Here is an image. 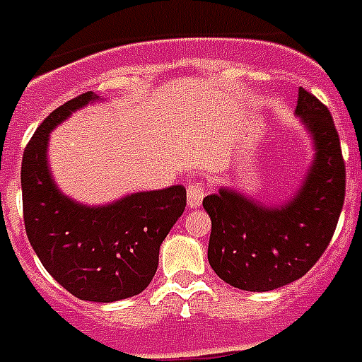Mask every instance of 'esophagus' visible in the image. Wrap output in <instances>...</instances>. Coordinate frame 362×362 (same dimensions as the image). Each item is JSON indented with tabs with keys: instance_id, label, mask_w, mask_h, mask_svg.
Listing matches in <instances>:
<instances>
[{
	"instance_id": "obj_1",
	"label": "esophagus",
	"mask_w": 362,
	"mask_h": 362,
	"mask_svg": "<svg viewBox=\"0 0 362 362\" xmlns=\"http://www.w3.org/2000/svg\"><path fill=\"white\" fill-rule=\"evenodd\" d=\"M204 197H206V187L204 183L197 181V183L189 185V189H187V204H189V208H200V204H202Z\"/></svg>"
}]
</instances>
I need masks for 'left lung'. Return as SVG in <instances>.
Returning a JSON list of instances; mask_svg holds the SVG:
<instances>
[{"instance_id": "8db88e82", "label": "left lung", "mask_w": 362, "mask_h": 362, "mask_svg": "<svg viewBox=\"0 0 362 362\" xmlns=\"http://www.w3.org/2000/svg\"><path fill=\"white\" fill-rule=\"evenodd\" d=\"M296 116L313 141V162L294 197L265 206L221 187L204 198L211 219L208 262L227 284L269 292L298 281L330 244L346 197V164L328 108L300 88Z\"/></svg>"}]
</instances>
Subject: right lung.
Listing matches in <instances>:
<instances>
[{
  "label": "right lung",
  "instance_id": "right-lung-1",
  "mask_svg": "<svg viewBox=\"0 0 362 362\" xmlns=\"http://www.w3.org/2000/svg\"><path fill=\"white\" fill-rule=\"evenodd\" d=\"M99 99L88 91L43 119L24 151L21 185L26 235L45 271L80 300L112 303L151 284L160 246L185 211L187 191L173 185L103 206L76 202L61 192L49 170V133Z\"/></svg>",
  "mask_w": 362,
  "mask_h": 362
}]
</instances>
